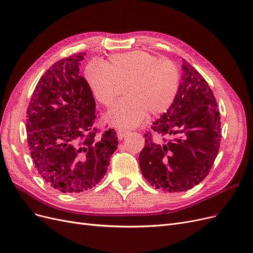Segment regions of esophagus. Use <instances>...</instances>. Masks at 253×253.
<instances>
[{
    "label": "esophagus",
    "mask_w": 253,
    "mask_h": 253,
    "mask_svg": "<svg viewBox=\"0 0 253 253\" xmlns=\"http://www.w3.org/2000/svg\"><path fill=\"white\" fill-rule=\"evenodd\" d=\"M128 134V131H126V129H118L117 131V136L119 139H122L125 138V137Z\"/></svg>",
    "instance_id": "34e87169"
}]
</instances>
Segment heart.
<instances>
[{
  "label": "heart",
  "mask_w": 253,
  "mask_h": 253,
  "mask_svg": "<svg viewBox=\"0 0 253 253\" xmlns=\"http://www.w3.org/2000/svg\"><path fill=\"white\" fill-rule=\"evenodd\" d=\"M85 78L97 100L111 108L126 85L127 98L110 112L113 126L132 127L151 115L171 108L180 85V70L171 60H160L147 51L115 53L106 63L91 62Z\"/></svg>",
  "instance_id": "heart-1"
}]
</instances>
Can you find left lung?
<instances>
[{"instance_id": "obj_1", "label": "left lung", "mask_w": 253, "mask_h": 253, "mask_svg": "<svg viewBox=\"0 0 253 253\" xmlns=\"http://www.w3.org/2000/svg\"><path fill=\"white\" fill-rule=\"evenodd\" d=\"M182 82L171 108L147 131L139 166L151 186L187 191L213 167L220 144V115L212 89L183 60Z\"/></svg>"}]
</instances>
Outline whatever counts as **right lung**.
I'll list each match as a JSON object with an SVG mask.
<instances>
[{
    "label": "right lung",
    "mask_w": 253,
    "mask_h": 253,
    "mask_svg": "<svg viewBox=\"0 0 253 253\" xmlns=\"http://www.w3.org/2000/svg\"><path fill=\"white\" fill-rule=\"evenodd\" d=\"M84 55L53 63L38 82L27 109V140L36 169L63 193L95 187L118 145L113 128L101 133L95 126L93 91L79 73Z\"/></svg>",
    "instance_id": "1"
}]
</instances>
